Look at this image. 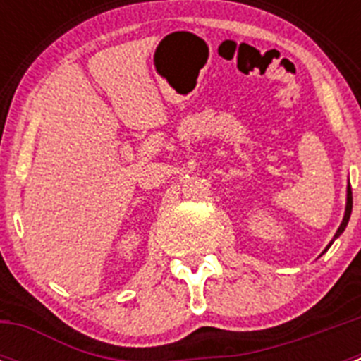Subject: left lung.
Here are the masks:
<instances>
[{"mask_svg":"<svg viewBox=\"0 0 361 361\" xmlns=\"http://www.w3.org/2000/svg\"><path fill=\"white\" fill-rule=\"evenodd\" d=\"M350 212H353V191H350V184L347 183V200H345V213H343V220H342V224H340V228L336 229V233H334V237H333V240H331V244H333L334 240H336L338 237H340V235H342L343 231H345V228H347V224H349V219H350ZM331 244L327 245V247H325L324 250V253L327 250H329L331 247ZM322 253V255H324Z\"/></svg>","mask_w":361,"mask_h":361,"instance_id":"1","label":"left lung"}]
</instances>
